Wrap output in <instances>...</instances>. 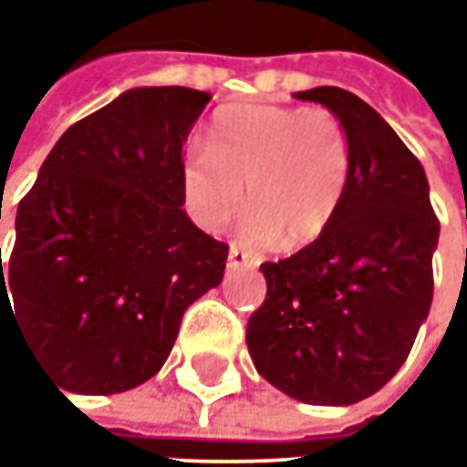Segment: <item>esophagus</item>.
<instances>
[{
	"instance_id": "obj_1",
	"label": "esophagus",
	"mask_w": 467,
	"mask_h": 467,
	"mask_svg": "<svg viewBox=\"0 0 467 467\" xmlns=\"http://www.w3.org/2000/svg\"><path fill=\"white\" fill-rule=\"evenodd\" d=\"M254 265V257L252 254H246L242 246H236V244H231V249H228V267H252Z\"/></svg>"
}]
</instances>
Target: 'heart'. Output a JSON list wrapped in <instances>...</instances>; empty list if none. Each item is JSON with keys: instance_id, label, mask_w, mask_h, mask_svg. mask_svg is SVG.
<instances>
[{"instance_id": "obj_1", "label": "heart", "mask_w": 467, "mask_h": 467, "mask_svg": "<svg viewBox=\"0 0 467 467\" xmlns=\"http://www.w3.org/2000/svg\"><path fill=\"white\" fill-rule=\"evenodd\" d=\"M348 179V132L327 109L236 103L215 114L182 187L189 215L210 234L231 223L246 189L244 242L294 249L325 234Z\"/></svg>"}]
</instances>
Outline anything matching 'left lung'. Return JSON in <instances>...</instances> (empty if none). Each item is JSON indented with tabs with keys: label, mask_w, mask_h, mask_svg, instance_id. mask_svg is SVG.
<instances>
[{
	"label": "left lung",
	"mask_w": 467,
	"mask_h": 467,
	"mask_svg": "<svg viewBox=\"0 0 467 467\" xmlns=\"http://www.w3.org/2000/svg\"><path fill=\"white\" fill-rule=\"evenodd\" d=\"M340 119L350 179L332 223L294 257L265 262L267 296L246 325L254 368L309 405H353L398 374L434 296L440 221L419 158L343 88L294 93Z\"/></svg>",
	"instance_id": "1"
}]
</instances>
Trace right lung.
<instances>
[{
    "instance_id": "1",
    "label": "right lung",
    "mask_w": 467,
    "mask_h": 467,
    "mask_svg": "<svg viewBox=\"0 0 467 467\" xmlns=\"http://www.w3.org/2000/svg\"><path fill=\"white\" fill-rule=\"evenodd\" d=\"M207 100L179 85L124 90L59 137L17 205L0 332L15 319L67 392L148 382L184 312L223 280L228 246L182 210V150Z\"/></svg>"
}]
</instances>
